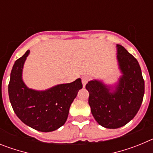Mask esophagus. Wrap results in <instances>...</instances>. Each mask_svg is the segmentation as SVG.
Returning a JSON list of instances; mask_svg holds the SVG:
<instances>
[{
  "label": "esophagus",
  "mask_w": 153,
  "mask_h": 153,
  "mask_svg": "<svg viewBox=\"0 0 153 153\" xmlns=\"http://www.w3.org/2000/svg\"><path fill=\"white\" fill-rule=\"evenodd\" d=\"M88 80H89L88 76H83V77H82V83H83V86H86V84L87 83Z\"/></svg>",
  "instance_id": "1"
}]
</instances>
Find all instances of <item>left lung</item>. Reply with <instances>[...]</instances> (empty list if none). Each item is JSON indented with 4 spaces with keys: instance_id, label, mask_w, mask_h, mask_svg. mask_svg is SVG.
<instances>
[{
    "instance_id": "8db88e82",
    "label": "left lung",
    "mask_w": 153,
    "mask_h": 153,
    "mask_svg": "<svg viewBox=\"0 0 153 153\" xmlns=\"http://www.w3.org/2000/svg\"><path fill=\"white\" fill-rule=\"evenodd\" d=\"M117 60L121 75L113 84L93 79L86 85L89 105L97 123L107 129H117L134 118L145 92L140 66L123 46L117 44Z\"/></svg>"
}]
</instances>
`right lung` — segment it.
Wrapping results in <instances>:
<instances>
[{"mask_svg": "<svg viewBox=\"0 0 153 153\" xmlns=\"http://www.w3.org/2000/svg\"><path fill=\"white\" fill-rule=\"evenodd\" d=\"M30 52L27 51L13 66L8 85L10 102L24 124L40 132H52L64 125L71 103L83 85L78 78L44 90L29 88L23 79V69Z\"/></svg>", "mask_w": 153, "mask_h": 153, "instance_id": "obj_1", "label": "right lung"}]
</instances>
